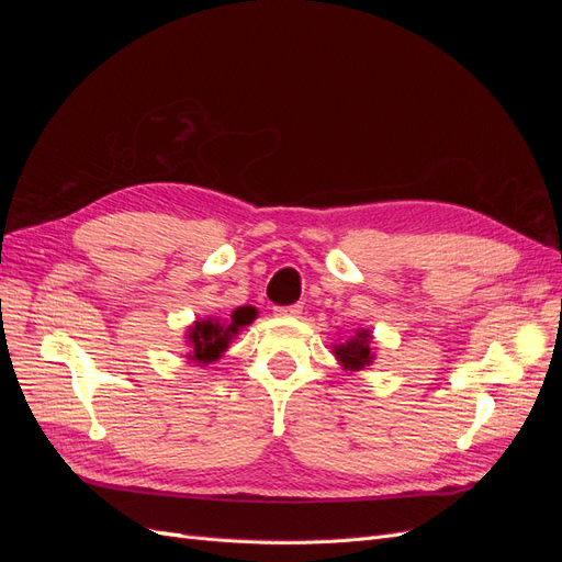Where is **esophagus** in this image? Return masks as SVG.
I'll return each mask as SVG.
<instances>
[{"instance_id": "esophagus-1", "label": "esophagus", "mask_w": 562, "mask_h": 562, "mask_svg": "<svg viewBox=\"0 0 562 562\" xmlns=\"http://www.w3.org/2000/svg\"><path fill=\"white\" fill-rule=\"evenodd\" d=\"M274 314L283 316V318H297L302 314V304H291V307H274Z\"/></svg>"}]
</instances>
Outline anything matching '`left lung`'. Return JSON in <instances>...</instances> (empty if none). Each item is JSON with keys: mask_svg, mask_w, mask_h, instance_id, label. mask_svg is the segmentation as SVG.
Wrapping results in <instances>:
<instances>
[{"mask_svg": "<svg viewBox=\"0 0 562 562\" xmlns=\"http://www.w3.org/2000/svg\"><path fill=\"white\" fill-rule=\"evenodd\" d=\"M370 339H372L370 330L353 333L349 339H345L342 345L335 347L337 361L347 370H363L366 366L372 363V359H375V353L370 351Z\"/></svg>", "mask_w": 562, "mask_h": 562, "instance_id": "left-lung-1", "label": "left lung"}]
</instances>
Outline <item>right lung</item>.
Listing matches in <instances>:
<instances>
[{
	"mask_svg": "<svg viewBox=\"0 0 562 562\" xmlns=\"http://www.w3.org/2000/svg\"><path fill=\"white\" fill-rule=\"evenodd\" d=\"M255 316H258L255 307H239L232 312L229 321L223 323H220V318L194 321L190 330H187V345L192 347L187 359L194 361L196 366H209L217 361L227 351L234 335H239V330L252 323Z\"/></svg>",
	"mask_w": 562,
	"mask_h": 562,
	"instance_id": "right-lung-1",
	"label": "right lung"
}]
</instances>
